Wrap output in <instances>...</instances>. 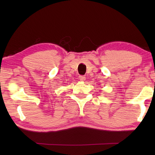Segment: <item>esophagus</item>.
Wrapping results in <instances>:
<instances>
[{"instance_id":"1","label":"esophagus","mask_w":155,"mask_h":155,"mask_svg":"<svg viewBox=\"0 0 155 155\" xmlns=\"http://www.w3.org/2000/svg\"><path fill=\"white\" fill-rule=\"evenodd\" d=\"M78 79H79L81 81H84L85 80V77H84L83 75H81L78 77Z\"/></svg>"}]
</instances>
